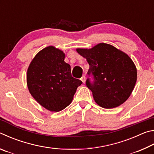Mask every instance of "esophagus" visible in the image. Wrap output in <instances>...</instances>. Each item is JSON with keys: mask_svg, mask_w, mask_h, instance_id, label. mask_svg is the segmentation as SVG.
<instances>
[{"mask_svg": "<svg viewBox=\"0 0 154 154\" xmlns=\"http://www.w3.org/2000/svg\"><path fill=\"white\" fill-rule=\"evenodd\" d=\"M81 80H82V82L84 83L85 82V80H86V78H85V76H83L82 78H81Z\"/></svg>", "mask_w": 154, "mask_h": 154, "instance_id": "1", "label": "esophagus"}]
</instances>
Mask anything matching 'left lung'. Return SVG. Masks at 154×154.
<instances>
[{
	"instance_id": "8db88e82",
	"label": "left lung",
	"mask_w": 154,
	"mask_h": 154,
	"mask_svg": "<svg viewBox=\"0 0 154 154\" xmlns=\"http://www.w3.org/2000/svg\"><path fill=\"white\" fill-rule=\"evenodd\" d=\"M77 53L90 65L88 74L94 83L86 81L95 102L101 107H117L130 97L137 79V71L128 55L107 43H98L90 49L77 48Z\"/></svg>"
}]
</instances>
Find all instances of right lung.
<instances>
[{
    "instance_id": "add662e5",
    "label": "right lung",
    "mask_w": 154,
    "mask_h": 154,
    "mask_svg": "<svg viewBox=\"0 0 154 154\" xmlns=\"http://www.w3.org/2000/svg\"><path fill=\"white\" fill-rule=\"evenodd\" d=\"M65 54L54 46L36 54L28 68L26 82L32 97L44 108L58 112L72 102L81 80L71 75Z\"/></svg>"
}]
</instances>
